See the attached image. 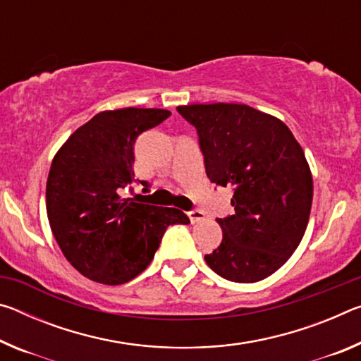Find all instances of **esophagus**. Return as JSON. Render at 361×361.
<instances>
[{
	"mask_svg": "<svg viewBox=\"0 0 361 361\" xmlns=\"http://www.w3.org/2000/svg\"><path fill=\"white\" fill-rule=\"evenodd\" d=\"M188 216H189V219H191V223L194 224V223L204 221L205 213L202 210H191V212H188Z\"/></svg>",
	"mask_w": 361,
	"mask_h": 361,
	"instance_id": "1",
	"label": "esophagus"
}]
</instances>
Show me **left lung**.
<instances>
[{
    "label": "left lung",
    "mask_w": 361,
    "mask_h": 361,
    "mask_svg": "<svg viewBox=\"0 0 361 361\" xmlns=\"http://www.w3.org/2000/svg\"><path fill=\"white\" fill-rule=\"evenodd\" d=\"M176 111L197 130L209 180L234 192V215L216 218L223 240L207 264L231 282H259L288 261L307 228L314 183L304 151L282 121L248 105Z\"/></svg>",
    "instance_id": "8db88e82"
}]
</instances>
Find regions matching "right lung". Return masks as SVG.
Returning <instances> with one entry per match:
<instances>
[{"mask_svg": "<svg viewBox=\"0 0 361 361\" xmlns=\"http://www.w3.org/2000/svg\"><path fill=\"white\" fill-rule=\"evenodd\" d=\"M169 116L159 108L102 111L54 157L46 185L49 224L70 264L94 282L121 285L135 279L154 258L169 226L189 224L178 209L119 195L138 181L132 170L135 140Z\"/></svg>", "mask_w": 361, "mask_h": 361, "instance_id": "add662e5", "label": "right lung"}]
</instances>
